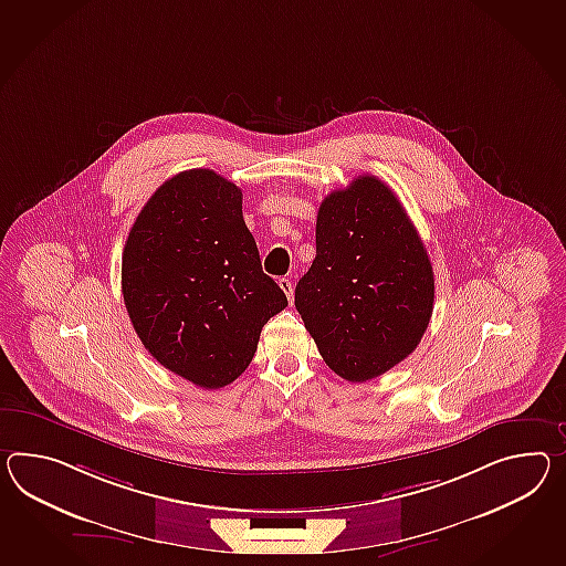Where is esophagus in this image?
Listing matches in <instances>:
<instances>
[{"label": "esophagus", "instance_id": "esophagus-1", "mask_svg": "<svg viewBox=\"0 0 566 566\" xmlns=\"http://www.w3.org/2000/svg\"><path fill=\"white\" fill-rule=\"evenodd\" d=\"M280 289L284 290V294L289 296L290 303H292V296H294V284H292V280H289V277H280Z\"/></svg>", "mask_w": 566, "mask_h": 566}]
</instances>
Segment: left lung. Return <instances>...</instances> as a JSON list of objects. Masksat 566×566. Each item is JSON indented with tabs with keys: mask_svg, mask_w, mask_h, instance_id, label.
I'll return each mask as SVG.
<instances>
[{
	"mask_svg": "<svg viewBox=\"0 0 566 566\" xmlns=\"http://www.w3.org/2000/svg\"><path fill=\"white\" fill-rule=\"evenodd\" d=\"M428 251L395 192L359 176L317 214V255L294 304L333 373L376 378L413 354L433 313Z\"/></svg>",
	"mask_w": 566,
	"mask_h": 566,
	"instance_id": "left-lung-1",
	"label": "left lung"
}]
</instances>
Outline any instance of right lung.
Masks as SVG:
<instances>
[{
    "label": "right lung",
    "instance_id": "obj_1",
    "mask_svg": "<svg viewBox=\"0 0 566 566\" xmlns=\"http://www.w3.org/2000/svg\"><path fill=\"white\" fill-rule=\"evenodd\" d=\"M243 193L212 169L161 184L123 251V296L138 339L200 388L245 373L262 327L289 306L243 221Z\"/></svg>",
    "mask_w": 566,
    "mask_h": 566
}]
</instances>
